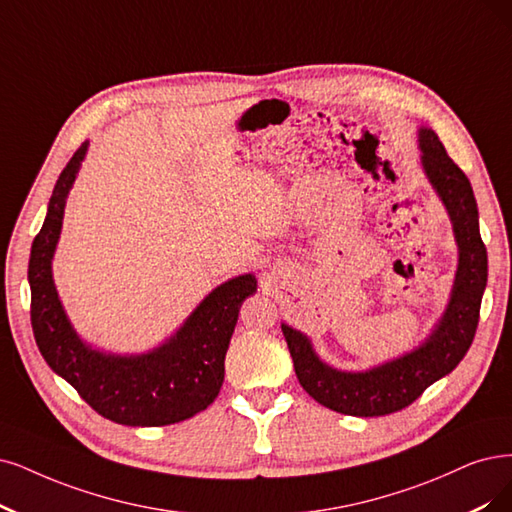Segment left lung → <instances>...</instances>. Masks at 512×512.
Listing matches in <instances>:
<instances>
[{"mask_svg":"<svg viewBox=\"0 0 512 512\" xmlns=\"http://www.w3.org/2000/svg\"><path fill=\"white\" fill-rule=\"evenodd\" d=\"M422 166L437 189L458 242V272L439 325L415 350L361 373L337 371L316 356L310 339L282 325L299 384L314 401L337 413L373 418L409 407L441 377L451 373L468 352L479 325L487 285V251L479 234V211L468 177L453 162L437 132L420 128Z\"/></svg>","mask_w":512,"mask_h":512,"instance_id":"8db88e82","label":"left lung"}]
</instances>
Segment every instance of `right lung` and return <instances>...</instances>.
I'll return each mask as SVG.
<instances>
[{
  "instance_id": "obj_1",
  "label": "right lung",
  "mask_w": 512,
  "mask_h": 512,
  "mask_svg": "<svg viewBox=\"0 0 512 512\" xmlns=\"http://www.w3.org/2000/svg\"><path fill=\"white\" fill-rule=\"evenodd\" d=\"M88 143L75 151L54 185L48 213L29 257L31 327L54 373L67 380L103 418L124 426L183 422L211 405L223 384L225 352L242 301L257 291L253 274L223 282L189 314L183 327L147 354H107L73 331L52 280L65 202Z\"/></svg>"
}]
</instances>
